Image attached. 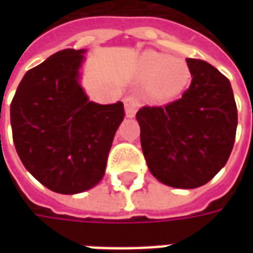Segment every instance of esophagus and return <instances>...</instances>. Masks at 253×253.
<instances>
[{
    "label": "esophagus",
    "mask_w": 253,
    "mask_h": 253,
    "mask_svg": "<svg viewBox=\"0 0 253 253\" xmlns=\"http://www.w3.org/2000/svg\"><path fill=\"white\" fill-rule=\"evenodd\" d=\"M138 107H139V100L135 96H128L125 99V110H126V115L128 118H132L135 115Z\"/></svg>",
    "instance_id": "1"
}]
</instances>
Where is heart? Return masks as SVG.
<instances>
[{"label": "heart", "instance_id": "heart-1", "mask_svg": "<svg viewBox=\"0 0 253 253\" xmlns=\"http://www.w3.org/2000/svg\"><path fill=\"white\" fill-rule=\"evenodd\" d=\"M141 72L149 78L154 96L169 99L180 92L188 81V67L177 58L165 57L159 52H146L141 61Z\"/></svg>", "mask_w": 253, "mask_h": 253}]
</instances>
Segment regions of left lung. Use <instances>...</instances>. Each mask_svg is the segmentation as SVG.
I'll return each instance as SVG.
<instances>
[{"instance_id":"obj_1","label":"left lung","mask_w":253,"mask_h":253,"mask_svg":"<svg viewBox=\"0 0 253 253\" xmlns=\"http://www.w3.org/2000/svg\"><path fill=\"white\" fill-rule=\"evenodd\" d=\"M186 61L192 81L180 99L137 112L149 169L175 188H196L211 180L232 153L237 128L228 78L205 61Z\"/></svg>"}]
</instances>
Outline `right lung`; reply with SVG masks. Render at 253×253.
Here are the masks:
<instances>
[{
	"label": "right lung",
	"instance_id": "right-lung-1",
	"mask_svg": "<svg viewBox=\"0 0 253 253\" xmlns=\"http://www.w3.org/2000/svg\"><path fill=\"white\" fill-rule=\"evenodd\" d=\"M84 52L66 48L32 67L10 104L21 163L58 194H78L103 179L115 132L126 115L122 101H88L78 84Z\"/></svg>",
	"mask_w": 253,
	"mask_h": 253
}]
</instances>
